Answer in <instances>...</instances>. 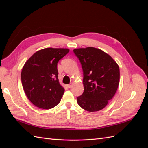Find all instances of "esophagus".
Returning <instances> with one entry per match:
<instances>
[{
  "label": "esophagus",
  "instance_id": "esophagus-1",
  "mask_svg": "<svg viewBox=\"0 0 148 148\" xmlns=\"http://www.w3.org/2000/svg\"><path fill=\"white\" fill-rule=\"evenodd\" d=\"M72 85H73V83H70V84H69L67 85V86H68V88H70L71 86H72Z\"/></svg>",
  "mask_w": 148,
  "mask_h": 148
}]
</instances>
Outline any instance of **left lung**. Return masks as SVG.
Returning <instances> with one entry per match:
<instances>
[{
	"label": "left lung",
	"mask_w": 148,
	"mask_h": 148,
	"mask_svg": "<svg viewBox=\"0 0 148 148\" xmlns=\"http://www.w3.org/2000/svg\"><path fill=\"white\" fill-rule=\"evenodd\" d=\"M83 71L84 92L78 105L89 112L103 109L117 91L120 82L118 64L108 53L93 47L73 50Z\"/></svg>",
	"instance_id": "8db88e82"
}]
</instances>
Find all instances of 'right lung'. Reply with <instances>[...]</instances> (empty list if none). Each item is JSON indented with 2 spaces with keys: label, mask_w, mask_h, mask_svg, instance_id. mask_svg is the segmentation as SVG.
I'll use <instances>...</instances> for the list:
<instances>
[{
  "label": "right lung",
  "mask_w": 148,
  "mask_h": 148,
  "mask_svg": "<svg viewBox=\"0 0 148 148\" xmlns=\"http://www.w3.org/2000/svg\"><path fill=\"white\" fill-rule=\"evenodd\" d=\"M69 51L66 48H45L25 62L21 73L22 86L35 106L50 109L60 102L65 89L58 78L57 63Z\"/></svg>",
  "instance_id": "right-lung-1"
}]
</instances>
